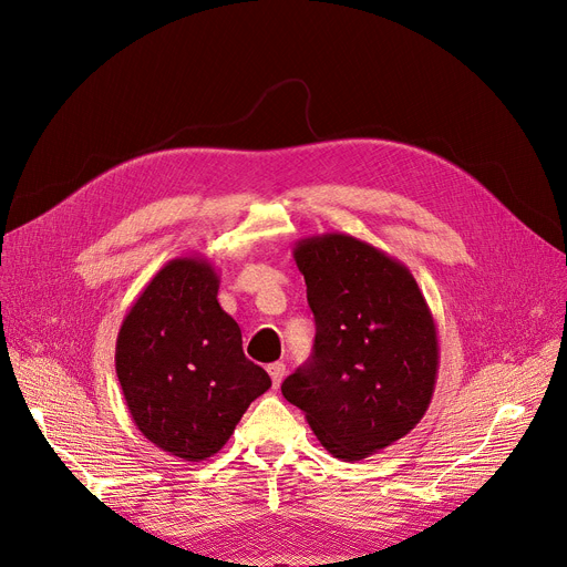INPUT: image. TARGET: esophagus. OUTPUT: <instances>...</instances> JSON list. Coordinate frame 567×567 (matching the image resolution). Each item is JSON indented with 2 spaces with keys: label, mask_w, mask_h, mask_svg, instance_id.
I'll use <instances>...</instances> for the list:
<instances>
[{
  "label": "esophagus",
  "mask_w": 567,
  "mask_h": 567,
  "mask_svg": "<svg viewBox=\"0 0 567 567\" xmlns=\"http://www.w3.org/2000/svg\"><path fill=\"white\" fill-rule=\"evenodd\" d=\"M285 372H287V368H285V363H271L268 365V374H271V381H274V385H280V381L285 379Z\"/></svg>",
  "instance_id": "esophagus-1"
}]
</instances>
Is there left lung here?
Here are the masks:
<instances>
[{"mask_svg": "<svg viewBox=\"0 0 567 567\" xmlns=\"http://www.w3.org/2000/svg\"><path fill=\"white\" fill-rule=\"evenodd\" d=\"M293 259L315 315L312 359L282 381L319 443L365 460L425 415L439 370L434 317L409 268L349 234L301 238Z\"/></svg>", "mask_w": 567, "mask_h": 567, "instance_id": "1", "label": "left lung"}]
</instances>
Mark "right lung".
<instances>
[{"instance_id": "1", "label": "right lung", "mask_w": 567, "mask_h": 567, "mask_svg": "<svg viewBox=\"0 0 567 567\" xmlns=\"http://www.w3.org/2000/svg\"><path fill=\"white\" fill-rule=\"evenodd\" d=\"M202 255L176 257L144 287L116 336L114 365L137 430L186 462L216 455L271 377L246 359Z\"/></svg>"}]
</instances>
